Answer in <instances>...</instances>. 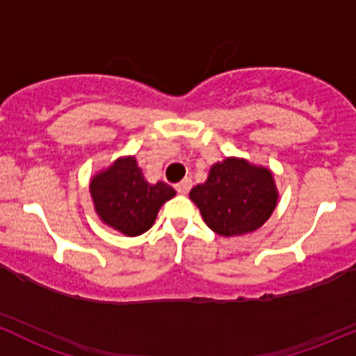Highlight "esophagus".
Returning a JSON list of instances; mask_svg holds the SVG:
<instances>
[{"label":"esophagus","mask_w":356,"mask_h":356,"mask_svg":"<svg viewBox=\"0 0 356 356\" xmlns=\"http://www.w3.org/2000/svg\"><path fill=\"white\" fill-rule=\"evenodd\" d=\"M191 188H193V181H191L189 177H186L184 181H181L179 184H175V191H177V193H181V194H188Z\"/></svg>","instance_id":"34e87169"}]
</instances>
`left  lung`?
Wrapping results in <instances>:
<instances>
[{
	"label": "left lung",
	"instance_id": "left-lung-1",
	"mask_svg": "<svg viewBox=\"0 0 356 356\" xmlns=\"http://www.w3.org/2000/svg\"><path fill=\"white\" fill-rule=\"evenodd\" d=\"M189 196L204 223L223 237L257 230L278 200L271 172L237 159L213 165L208 181L191 189Z\"/></svg>",
	"mask_w": 356,
	"mask_h": 356
}]
</instances>
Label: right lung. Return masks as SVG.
Instances as JSON below:
<instances>
[{"label":"right lung","instance_id":"add662e5","mask_svg":"<svg viewBox=\"0 0 356 356\" xmlns=\"http://www.w3.org/2000/svg\"><path fill=\"white\" fill-rule=\"evenodd\" d=\"M93 203L104 223L129 237L153 225L160 207L175 196L165 182L145 181L134 156L114 162L90 182Z\"/></svg>","mask_w":356,"mask_h":356}]
</instances>
